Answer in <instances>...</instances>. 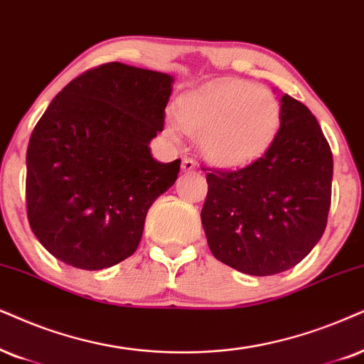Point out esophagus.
Instances as JSON below:
<instances>
[{"label": "esophagus", "mask_w": 364, "mask_h": 364, "mask_svg": "<svg viewBox=\"0 0 364 364\" xmlns=\"http://www.w3.org/2000/svg\"><path fill=\"white\" fill-rule=\"evenodd\" d=\"M181 169L185 173H193V171H196V163L193 159H190V158H186V159H183V164H181Z\"/></svg>", "instance_id": "1"}]
</instances>
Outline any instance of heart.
I'll return each mask as SVG.
<instances>
[{"label": "heart", "instance_id": "heart-1", "mask_svg": "<svg viewBox=\"0 0 364 364\" xmlns=\"http://www.w3.org/2000/svg\"><path fill=\"white\" fill-rule=\"evenodd\" d=\"M178 124L198 139L201 154L216 168H242L262 158L277 139L280 104L265 87L230 80L191 90L178 100ZM179 129L166 122V134Z\"/></svg>", "mask_w": 364, "mask_h": 364}]
</instances>
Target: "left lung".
Segmentation results:
<instances>
[{
    "label": "left lung",
    "instance_id": "obj_1",
    "mask_svg": "<svg viewBox=\"0 0 364 364\" xmlns=\"http://www.w3.org/2000/svg\"><path fill=\"white\" fill-rule=\"evenodd\" d=\"M280 131L270 149L237 171L206 174V242L243 274L292 269L323 237L331 206L333 153L304 104L280 94Z\"/></svg>",
    "mask_w": 364,
    "mask_h": 364
}]
</instances>
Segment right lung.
<instances>
[{
    "label": "right lung",
    "mask_w": 364,
    "mask_h": 364,
    "mask_svg": "<svg viewBox=\"0 0 364 364\" xmlns=\"http://www.w3.org/2000/svg\"><path fill=\"white\" fill-rule=\"evenodd\" d=\"M173 82L168 73L110 62L50 102L26 151V211L55 259L102 270L134 254L148 210L181 164L159 163L149 148L163 131Z\"/></svg>",
    "instance_id": "obj_1"
}]
</instances>
